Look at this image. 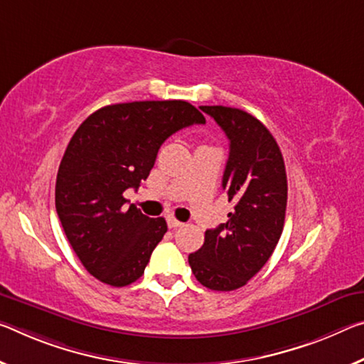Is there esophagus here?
Listing matches in <instances>:
<instances>
[{
    "label": "esophagus",
    "mask_w": 364,
    "mask_h": 364,
    "mask_svg": "<svg viewBox=\"0 0 364 364\" xmlns=\"http://www.w3.org/2000/svg\"><path fill=\"white\" fill-rule=\"evenodd\" d=\"M166 223H168V227L170 228H178V227H183V222H180V220H176L175 217H166Z\"/></svg>",
    "instance_id": "esophagus-1"
}]
</instances>
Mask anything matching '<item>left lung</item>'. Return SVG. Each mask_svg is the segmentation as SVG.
<instances>
[{
  "instance_id": "left-lung-1",
  "label": "left lung",
  "mask_w": 364,
  "mask_h": 364,
  "mask_svg": "<svg viewBox=\"0 0 364 364\" xmlns=\"http://www.w3.org/2000/svg\"><path fill=\"white\" fill-rule=\"evenodd\" d=\"M230 141L222 188L235 210L227 223L207 230L188 261L199 284L232 291L247 284L272 256L285 223L287 173L280 147L252 114L232 107H200Z\"/></svg>"
}]
</instances>
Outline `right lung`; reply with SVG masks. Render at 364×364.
Returning <instances> with one entry per match:
<instances>
[{"label": "right lung", "mask_w": 364, "mask_h": 364, "mask_svg": "<svg viewBox=\"0 0 364 364\" xmlns=\"http://www.w3.org/2000/svg\"><path fill=\"white\" fill-rule=\"evenodd\" d=\"M204 123L191 103L147 100L103 107L74 132L58 168L55 204L69 245L95 279L126 287L144 274L166 222L126 205L123 193L147 180L171 134Z\"/></svg>", "instance_id": "right-lung-1"}]
</instances>
